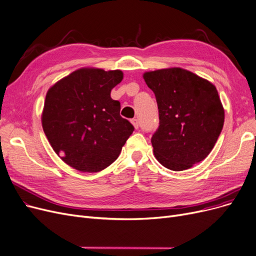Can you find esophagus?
<instances>
[{"label":"esophagus","instance_id":"esophagus-1","mask_svg":"<svg viewBox=\"0 0 256 256\" xmlns=\"http://www.w3.org/2000/svg\"><path fill=\"white\" fill-rule=\"evenodd\" d=\"M130 122L132 124V126H134L135 128H138V126H139V121H138V119L134 118V119L130 120Z\"/></svg>","mask_w":256,"mask_h":256}]
</instances>
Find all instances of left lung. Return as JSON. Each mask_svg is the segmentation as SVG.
<instances>
[{"mask_svg": "<svg viewBox=\"0 0 256 256\" xmlns=\"http://www.w3.org/2000/svg\"><path fill=\"white\" fill-rule=\"evenodd\" d=\"M159 110V128L152 137L154 157L180 172L203 161L224 126L225 112L216 88L181 68L143 74Z\"/></svg>", "mask_w": 256, "mask_h": 256, "instance_id": "left-lung-1", "label": "left lung"}]
</instances>
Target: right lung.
<instances>
[{
  "instance_id": "obj_1",
  "label": "right lung",
  "mask_w": 256,
  "mask_h": 256,
  "mask_svg": "<svg viewBox=\"0 0 256 256\" xmlns=\"http://www.w3.org/2000/svg\"><path fill=\"white\" fill-rule=\"evenodd\" d=\"M124 78L120 70L82 68L47 92L42 126L52 148L71 168L100 172L121 152L134 126L120 116L110 91Z\"/></svg>"
}]
</instances>
